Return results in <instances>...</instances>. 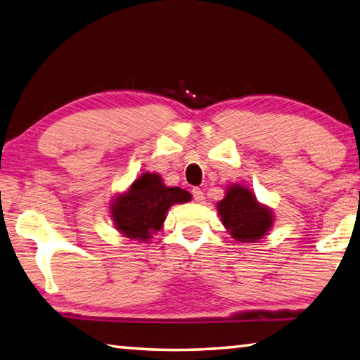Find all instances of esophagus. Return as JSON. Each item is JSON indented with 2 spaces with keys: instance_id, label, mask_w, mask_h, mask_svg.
<instances>
[{
  "instance_id": "34e87169",
  "label": "esophagus",
  "mask_w": 360,
  "mask_h": 360,
  "mask_svg": "<svg viewBox=\"0 0 360 360\" xmlns=\"http://www.w3.org/2000/svg\"><path fill=\"white\" fill-rule=\"evenodd\" d=\"M192 195H193V200L196 202H201L204 200V193H202V190L200 187H193L192 188Z\"/></svg>"
}]
</instances>
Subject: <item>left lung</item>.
Returning a JSON list of instances; mask_svg holds the SVG:
<instances>
[{
  "instance_id": "left-lung-1",
  "label": "left lung",
  "mask_w": 360,
  "mask_h": 360,
  "mask_svg": "<svg viewBox=\"0 0 360 360\" xmlns=\"http://www.w3.org/2000/svg\"><path fill=\"white\" fill-rule=\"evenodd\" d=\"M218 214L231 236L240 242H256L270 229L273 217L256 201L251 190L243 186L229 187L224 200L218 202Z\"/></svg>"
}]
</instances>
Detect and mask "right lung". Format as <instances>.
Instances as JSON below:
<instances>
[{"label":"right lung","instance_id":"obj_1","mask_svg":"<svg viewBox=\"0 0 360 360\" xmlns=\"http://www.w3.org/2000/svg\"><path fill=\"white\" fill-rule=\"evenodd\" d=\"M187 201L190 193L184 188L165 187L159 174L143 173L129 192L114 202L112 218L123 236L145 242L162 228L172 204Z\"/></svg>","mask_w":360,"mask_h":360}]
</instances>
